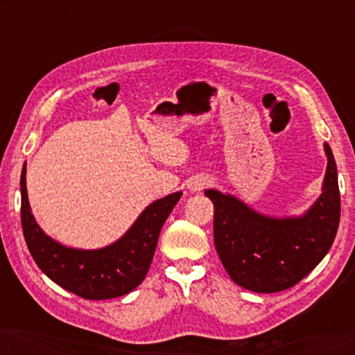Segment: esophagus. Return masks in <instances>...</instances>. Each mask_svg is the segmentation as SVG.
<instances>
[{"mask_svg":"<svg viewBox=\"0 0 355 355\" xmlns=\"http://www.w3.org/2000/svg\"><path fill=\"white\" fill-rule=\"evenodd\" d=\"M210 179L208 178H193L191 182H189V189H191L192 192H200V191H203V189L205 187H208L210 186Z\"/></svg>","mask_w":355,"mask_h":355,"instance_id":"esophagus-1","label":"esophagus"}]
</instances>
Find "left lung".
Here are the masks:
<instances>
[{"label": "left lung", "mask_w": 355, "mask_h": 355, "mask_svg": "<svg viewBox=\"0 0 355 355\" xmlns=\"http://www.w3.org/2000/svg\"><path fill=\"white\" fill-rule=\"evenodd\" d=\"M328 157L322 196L295 218L260 215L239 198L208 189L215 205L213 237L220 260L236 284L254 293H279L305 278L331 249L336 237L341 197L333 152Z\"/></svg>", "instance_id": "1"}]
</instances>
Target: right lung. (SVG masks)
Returning a JSON list of instances; mask_svg holds the SVG:
<instances>
[{"label": "right lung", "mask_w": 355, "mask_h": 355, "mask_svg": "<svg viewBox=\"0 0 355 355\" xmlns=\"http://www.w3.org/2000/svg\"><path fill=\"white\" fill-rule=\"evenodd\" d=\"M26 169L24 164L21 221L28 252L38 268L62 289L82 299H114L137 288L152 263L159 231L182 192L169 193L148 205L114 244L96 250L71 249L58 244L37 225L28 205Z\"/></svg>", "instance_id": "1"}]
</instances>
